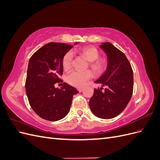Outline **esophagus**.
<instances>
[{
  "label": "esophagus",
  "mask_w": 160,
  "mask_h": 160,
  "mask_svg": "<svg viewBox=\"0 0 160 160\" xmlns=\"http://www.w3.org/2000/svg\"><path fill=\"white\" fill-rule=\"evenodd\" d=\"M77 90H78L79 92H81L83 90V88H78V89H77Z\"/></svg>",
  "instance_id": "1"
}]
</instances>
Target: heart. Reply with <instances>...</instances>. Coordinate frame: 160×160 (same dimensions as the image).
<instances>
[{
    "mask_svg": "<svg viewBox=\"0 0 160 160\" xmlns=\"http://www.w3.org/2000/svg\"><path fill=\"white\" fill-rule=\"evenodd\" d=\"M80 55L85 57L89 61V67L97 76H100L106 72L108 68V61L99 59V51L94 47H86L79 50ZM72 65V54L71 51L66 52L62 57V66L65 71L71 69ZM92 72L89 71L75 70L67 76V82L75 88H82L88 80L91 79Z\"/></svg>",
    "mask_w": 160,
    "mask_h": 160,
    "instance_id": "obj_1",
    "label": "heart"
}]
</instances>
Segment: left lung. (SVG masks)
<instances>
[{"label":"left lung","instance_id":"obj_1","mask_svg":"<svg viewBox=\"0 0 160 160\" xmlns=\"http://www.w3.org/2000/svg\"><path fill=\"white\" fill-rule=\"evenodd\" d=\"M108 59V68L95 83L101 85L94 89L89 100L93 113L101 119H111L120 114L126 108L133 94V73L129 60L123 52L110 42L100 45ZM106 88L104 91L102 88Z\"/></svg>","mask_w":160,"mask_h":160}]
</instances>
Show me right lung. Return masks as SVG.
Instances as JSON below:
<instances>
[{"instance_id":"right-lung-1","label":"right lung","mask_w":160,"mask_h":160,"mask_svg":"<svg viewBox=\"0 0 160 160\" xmlns=\"http://www.w3.org/2000/svg\"><path fill=\"white\" fill-rule=\"evenodd\" d=\"M75 44H77L75 42ZM72 47L61 42H49L37 50L28 62L25 89L28 102L41 118L55 122L69 113L72 96L78 93L73 87L62 83L61 89L55 84L62 82V57Z\"/></svg>"}]
</instances>
